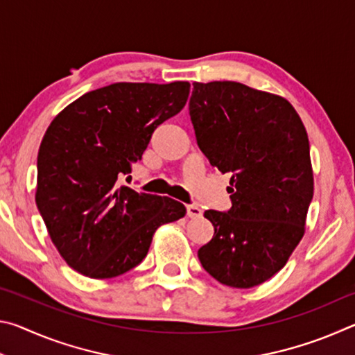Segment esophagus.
Wrapping results in <instances>:
<instances>
[{"label": "esophagus", "mask_w": 355, "mask_h": 355, "mask_svg": "<svg viewBox=\"0 0 355 355\" xmlns=\"http://www.w3.org/2000/svg\"><path fill=\"white\" fill-rule=\"evenodd\" d=\"M186 214H188V218H200L202 209L199 205H188L186 207Z\"/></svg>", "instance_id": "esophagus-1"}]
</instances>
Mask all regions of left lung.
I'll return each mask as SVG.
<instances>
[{"mask_svg": "<svg viewBox=\"0 0 355 355\" xmlns=\"http://www.w3.org/2000/svg\"><path fill=\"white\" fill-rule=\"evenodd\" d=\"M192 86L197 146L209 164L232 175V208L203 214L214 235L197 255L222 285L257 286L285 266L304 236L313 199L307 131L279 95L235 81Z\"/></svg>", "mask_w": 355, "mask_h": 355, "instance_id": "obj_1", "label": "left lung"}]
</instances>
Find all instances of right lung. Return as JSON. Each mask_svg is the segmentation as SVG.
Segmentation results:
<instances>
[{"instance_id": "right-lung-1", "label": "right lung", "mask_w": 355, "mask_h": 355, "mask_svg": "<svg viewBox=\"0 0 355 355\" xmlns=\"http://www.w3.org/2000/svg\"><path fill=\"white\" fill-rule=\"evenodd\" d=\"M188 81L114 83L53 119L37 155L35 203L71 269L112 279L146 258L156 228L186 214L169 197L117 184L142 158L155 128L183 110Z\"/></svg>"}]
</instances>
